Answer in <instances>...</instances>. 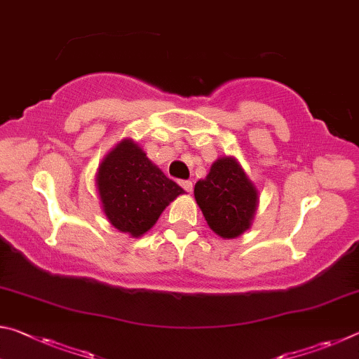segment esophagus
<instances>
[{
	"label": "esophagus",
	"mask_w": 359,
	"mask_h": 359,
	"mask_svg": "<svg viewBox=\"0 0 359 359\" xmlns=\"http://www.w3.org/2000/svg\"><path fill=\"white\" fill-rule=\"evenodd\" d=\"M180 187L184 188V190L188 191V193L193 191V182L191 180H182L180 182Z\"/></svg>",
	"instance_id": "esophagus-1"
}]
</instances>
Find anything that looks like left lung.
Wrapping results in <instances>:
<instances>
[{
    "instance_id": "8db88e82",
    "label": "left lung",
    "mask_w": 359,
    "mask_h": 359,
    "mask_svg": "<svg viewBox=\"0 0 359 359\" xmlns=\"http://www.w3.org/2000/svg\"><path fill=\"white\" fill-rule=\"evenodd\" d=\"M194 199L209 228L223 239H234L250 228L258 208V190L238 160L223 156L208 177L196 182Z\"/></svg>"
}]
</instances>
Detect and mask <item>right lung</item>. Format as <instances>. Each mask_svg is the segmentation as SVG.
Wrapping results in <instances>:
<instances>
[{"label":"right lung","mask_w":359,"mask_h":359,"mask_svg":"<svg viewBox=\"0 0 359 359\" xmlns=\"http://www.w3.org/2000/svg\"><path fill=\"white\" fill-rule=\"evenodd\" d=\"M96 187L109 223L133 238L147 233L166 205L185 193L131 139H123L106 155Z\"/></svg>","instance_id":"add662e5"}]
</instances>
